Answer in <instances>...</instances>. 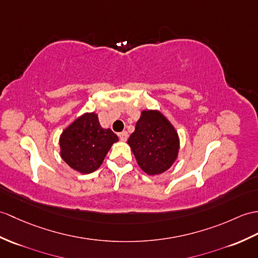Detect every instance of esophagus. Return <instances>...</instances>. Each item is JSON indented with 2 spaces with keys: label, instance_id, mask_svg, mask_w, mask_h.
Masks as SVG:
<instances>
[{
  "label": "esophagus",
  "instance_id": "34e87169",
  "mask_svg": "<svg viewBox=\"0 0 258 258\" xmlns=\"http://www.w3.org/2000/svg\"><path fill=\"white\" fill-rule=\"evenodd\" d=\"M118 137L122 142H125V141H127V139H128V133L126 131H123V132H121V133H118Z\"/></svg>",
  "mask_w": 258,
  "mask_h": 258
}]
</instances>
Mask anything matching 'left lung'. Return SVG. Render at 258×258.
Masks as SVG:
<instances>
[{"label":"left lung","mask_w":258,"mask_h":258,"mask_svg":"<svg viewBox=\"0 0 258 258\" xmlns=\"http://www.w3.org/2000/svg\"><path fill=\"white\" fill-rule=\"evenodd\" d=\"M141 169L149 176L168 170L178 158L180 141L175 126L159 110H143L127 141Z\"/></svg>","instance_id":"1"}]
</instances>
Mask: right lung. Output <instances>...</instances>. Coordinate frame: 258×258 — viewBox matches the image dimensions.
<instances>
[{"label":"right lung","mask_w":258,"mask_h":258,"mask_svg":"<svg viewBox=\"0 0 258 258\" xmlns=\"http://www.w3.org/2000/svg\"><path fill=\"white\" fill-rule=\"evenodd\" d=\"M117 141L116 134L101 126L97 113L86 112L62 131L59 137L60 157L74 170L91 173L102 165Z\"/></svg>","instance_id":"1"}]
</instances>
